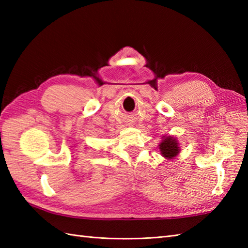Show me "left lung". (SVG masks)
<instances>
[{"instance_id":"8db88e82","label":"left lung","mask_w":248,"mask_h":248,"mask_svg":"<svg viewBox=\"0 0 248 248\" xmlns=\"http://www.w3.org/2000/svg\"><path fill=\"white\" fill-rule=\"evenodd\" d=\"M160 151L163 156H165L166 159H172L179 154V147L177 140L168 136V138H164L162 143L160 144Z\"/></svg>"}]
</instances>
